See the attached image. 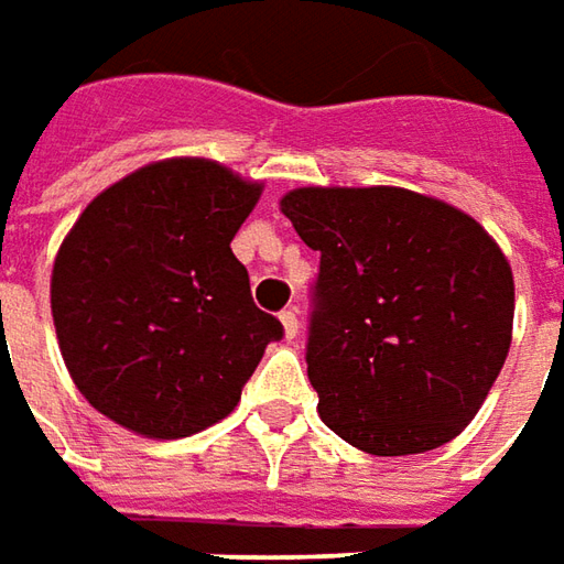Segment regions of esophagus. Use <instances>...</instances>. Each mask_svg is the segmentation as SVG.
<instances>
[{"mask_svg": "<svg viewBox=\"0 0 564 564\" xmlns=\"http://www.w3.org/2000/svg\"><path fill=\"white\" fill-rule=\"evenodd\" d=\"M281 321H283V334H286V340H293V337L300 334V318H296V308H283Z\"/></svg>", "mask_w": 564, "mask_h": 564, "instance_id": "1", "label": "esophagus"}]
</instances>
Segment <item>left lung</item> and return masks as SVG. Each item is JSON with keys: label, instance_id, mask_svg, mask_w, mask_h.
I'll list each match as a JSON object with an SVG mask.
<instances>
[{"label": "left lung", "instance_id": "left-lung-1", "mask_svg": "<svg viewBox=\"0 0 564 564\" xmlns=\"http://www.w3.org/2000/svg\"><path fill=\"white\" fill-rule=\"evenodd\" d=\"M281 208L321 252L305 365L324 424L371 456L462 434L512 343V268L490 234L399 186H305Z\"/></svg>", "mask_w": 564, "mask_h": 564}]
</instances>
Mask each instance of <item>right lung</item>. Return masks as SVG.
<instances>
[{"label": "right lung", "instance_id": "obj_1", "mask_svg": "<svg viewBox=\"0 0 564 564\" xmlns=\"http://www.w3.org/2000/svg\"><path fill=\"white\" fill-rule=\"evenodd\" d=\"M259 193L215 162L171 159L108 186L70 227L52 268L55 334L77 390L115 424L205 431L283 337L230 252Z\"/></svg>", "mask_w": 564, "mask_h": 564}]
</instances>
